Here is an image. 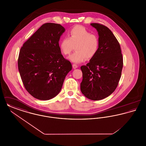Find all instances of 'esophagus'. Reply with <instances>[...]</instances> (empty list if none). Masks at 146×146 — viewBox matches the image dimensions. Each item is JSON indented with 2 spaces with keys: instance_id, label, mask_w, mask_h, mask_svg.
<instances>
[{
  "instance_id": "obj_1",
  "label": "esophagus",
  "mask_w": 146,
  "mask_h": 146,
  "mask_svg": "<svg viewBox=\"0 0 146 146\" xmlns=\"http://www.w3.org/2000/svg\"><path fill=\"white\" fill-rule=\"evenodd\" d=\"M72 66H73V69H76V68H78V65L76 64H73V65H72Z\"/></svg>"
}]
</instances>
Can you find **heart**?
Listing matches in <instances>:
<instances>
[{
    "label": "heart",
    "mask_w": 146,
    "mask_h": 146,
    "mask_svg": "<svg viewBox=\"0 0 146 146\" xmlns=\"http://www.w3.org/2000/svg\"><path fill=\"white\" fill-rule=\"evenodd\" d=\"M99 38L97 35L90 32L82 26L77 25L71 28L68 38H63L60 42L59 48L62 54L68 55L74 50L76 51L69 57L71 62H83L86 58H94L98 51Z\"/></svg>",
    "instance_id": "1"
}]
</instances>
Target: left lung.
Masks as SVG:
<instances>
[{
    "label": "left lung",
    "instance_id": "obj_1",
    "mask_svg": "<svg viewBox=\"0 0 146 146\" xmlns=\"http://www.w3.org/2000/svg\"><path fill=\"white\" fill-rule=\"evenodd\" d=\"M99 36V49L95 56L80 68L82 94L97 101L109 96L118 86L123 66V59L118 40L111 31L103 25L93 23Z\"/></svg>",
    "mask_w": 146,
    "mask_h": 146
}]
</instances>
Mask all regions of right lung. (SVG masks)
<instances>
[{"label": "right lung", "mask_w": 146, "mask_h": 146, "mask_svg": "<svg viewBox=\"0 0 146 146\" xmlns=\"http://www.w3.org/2000/svg\"><path fill=\"white\" fill-rule=\"evenodd\" d=\"M65 29L60 24L42 25L22 46L18 68L24 86L33 97L49 100L60 92L65 77L72 70L59 48Z\"/></svg>", "instance_id": "right-lung-1"}]
</instances>
